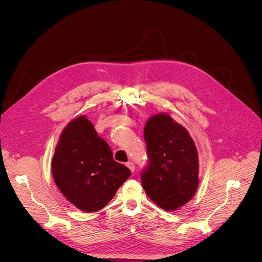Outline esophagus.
I'll return each mask as SVG.
<instances>
[{
    "label": "esophagus",
    "mask_w": 262,
    "mask_h": 262,
    "mask_svg": "<svg viewBox=\"0 0 262 262\" xmlns=\"http://www.w3.org/2000/svg\"><path fill=\"white\" fill-rule=\"evenodd\" d=\"M126 166L130 169V171H131V172H134V169H135V165H134V163H132V162H128V163L126 164Z\"/></svg>",
    "instance_id": "obj_1"
}]
</instances>
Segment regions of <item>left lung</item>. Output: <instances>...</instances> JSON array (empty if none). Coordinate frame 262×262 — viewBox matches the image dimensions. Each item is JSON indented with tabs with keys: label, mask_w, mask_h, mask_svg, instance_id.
I'll return each mask as SVG.
<instances>
[{
	"label": "left lung",
	"mask_w": 262,
	"mask_h": 262,
	"mask_svg": "<svg viewBox=\"0 0 262 262\" xmlns=\"http://www.w3.org/2000/svg\"><path fill=\"white\" fill-rule=\"evenodd\" d=\"M144 138L149 166L142 173L143 187L161 208L174 211L189 202L199 185V158L187 129L168 113L146 121Z\"/></svg>",
	"instance_id": "obj_1"
}]
</instances>
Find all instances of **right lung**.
Returning <instances> with one entry per match:
<instances>
[{"instance_id":"obj_1","label":"right lung","mask_w":262,"mask_h":262,"mask_svg":"<svg viewBox=\"0 0 262 262\" xmlns=\"http://www.w3.org/2000/svg\"><path fill=\"white\" fill-rule=\"evenodd\" d=\"M57 187L85 212L102 209L131 174L113 160L112 151L85 115L72 119L61 132L52 160Z\"/></svg>"}]
</instances>
